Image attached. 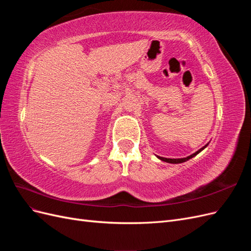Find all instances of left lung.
<instances>
[{
	"label": "left lung",
	"mask_w": 251,
	"mask_h": 251,
	"mask_svg": "<svg viewBox=\"0 0 251 251\" xmlns=\"http://www.w3.org/2000/svg\"><path fill=\"white\" fill-rule=\"evenodd\" d=\"M207 147V144L206 146H204L203 148H201L199 151H197L196 153H194L193 155H191V156H188V157H186V158H179V159H171V158H163V157H158L159 159H160V160H162V161H164V162H169V163H182V162H185V161H187V160H189V159L191 158H193V157H195L196 155H198L201 151H203L205 148Z\"/></svg>",
	"instance_id": "left-lung-1"
}]
</instances>
